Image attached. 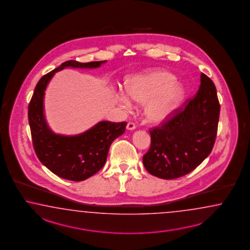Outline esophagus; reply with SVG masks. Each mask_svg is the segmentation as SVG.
I'll return each mask as SVG.
<instances>
[{
    "label": "esophagus",
    "mask_w": 250,
    "mask_h": 250,
    "mask_svg": "<svg viewBox=\"0 0 250 250\" xmlns=\"http://www.w3.org/2000/svg\"><path fill=\"white\" fill-rule=\"evenodd\" d=\"M126 129L127 130H134L135 129V125H134V123L129 122L127 124V125H126Z\"/></svg>",
    "instance_id": "esophagus-1"
}]
</instances>
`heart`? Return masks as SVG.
I'll return each instance as SVG.
<instances>
[{"label": "heart", "mask_w": 250, "mask_h": 250, "mask_svg": "<svg viewBox=\"0 0 250 250\" xmlns=\"http://www.w3.org/2000/svg\"><path fill=\"white\" fill-rule=\"evenodd\" d=\"M173 81V75L160 70L134 76L125 85L128 98L122 95L119 102L126 108L131 106L129 99L146 104L145 114L148 121L164 122L171 116L183 98V86Z\"/></svg>", "instance_id": "obj_1"}]
</instances>
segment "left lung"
<instances>
[{
    "instance_id": "8db88e82",
    "label": "left lung",
    "mask_w": 250,
    "mask_h": 250,
    "mask_svg": "<svg viewBox=\"0 0 250 250\" xmlns=\"http://www.w3.org/2000/svg\"><path fill=\"white\" fill-rule=\"evenodd\" d=\"M219 105L213 81L201 73L194 98L161 126L152 128L143 163L153 176L170 180L188 174L207 158L217 136Z\"/></svg>"
}]
</instances>
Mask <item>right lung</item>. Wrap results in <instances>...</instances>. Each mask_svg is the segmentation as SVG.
I'll return each instance as SVG.
<instances>
[{
	"label": "right lung",
	"mask_w": 250,
	"mask_h": 250,
	"mask_svg": "<svg viewBox=\"0 0 250 250\" xmlns=\"http://www.w3.org/2000/svg\"><path fill=\"white\" fill-rule=\"evenodd\" d=\"M105 62L68 61L62 63L40 80L29 104V124L37 156L50 171L63 179L81 182L102 169L111 144L125 133L127 123L101 121L82 134L70 136L55 134L44 116L46 87L54 74L65 67L96 68Z\"/></svg>",
	"instance_id": "add662e5"
}]
</instances>
